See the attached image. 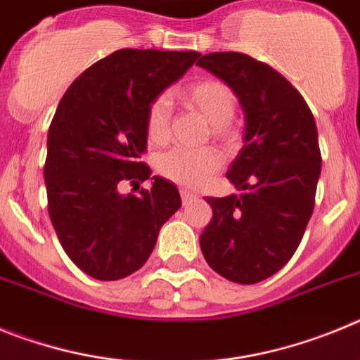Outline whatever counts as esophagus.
<instances>
[{
    "label": "esophagus",
    "mask_w": 360,
    "mask_h": 360,
    "mask_svg": "<svg viewBox=\"0 0 360 360\" xmlns=\"http://www.w3.org/2000/svg\"><path fill=\"white\" fill-rule=\"evenodd\" d=\"M180 196H182L184 205H186V203H189V202H193V200L196 198L195 193H191L189 189H180Z\"/></svg>",
    "instance_id": "1"
}]
</instances>
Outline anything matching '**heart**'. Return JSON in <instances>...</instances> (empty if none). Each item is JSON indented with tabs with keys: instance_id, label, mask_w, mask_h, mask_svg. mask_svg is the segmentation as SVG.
Returning <instances> with one entry per match:
<instances>
[{
	"instance_id": "b5f03b06",
	"label": "heart",
	"mask_w": 360,
	"mask_h": 360,
	"mask_svg": "<svg viewBox=\"0 0 360 360\" xmlns=\"http://www.w3.org/2000/svg\"><path fill=\"white\" fill-rule=\"evenodd\" d=\"M180 101L187 108L211 124L212 136L219 141H231L232 129L231 119L236 111V97L225 82L207 79L196 84H191L180 91ZM146 133L149 141L155 144L165 142L169 135V110L165 101L158 98L149 106L146 115ZM221 165V155L212 148L187 151V149H173L164 153L157 160V171L164 178L178 186L198 187L205 184Z\"/></svg>"
}]
</instances>
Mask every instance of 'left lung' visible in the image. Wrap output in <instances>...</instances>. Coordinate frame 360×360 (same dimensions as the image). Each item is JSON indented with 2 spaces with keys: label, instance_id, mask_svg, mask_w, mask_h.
<instances>
[{
  "label": "left lung",
  "instance_id": "1",
  "mask_svg": "<svg viewBox=\"0 0 360 360\" xmlns=\"http://www.w3.org/2000/svg\"><path fill=\"white\" fill-rule=\"evenodd\" d=\"M196 65L221 79L245 113L243 148L227 169L240 193L205 198L212 219L200 249L219 276L254 285L287 265L310 221L321 174L316 120L281 73L250 56L214 52Z\"/></svg>",
  "mask_w": 360,
  "mask_h": 360
}]
</instances>
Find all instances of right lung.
I'll return each mask as SVG.
<instances>
[{
    "label": "right lung",
    "mask_w": 360,
    "mask_h": 360,
    "mask_svg": "<svg viewBox=\"0 0 360 360\" xmlns=\"http://www.w3.org/2000/svg\"><path fill=\"white\" fill-rule=\"evenodd\" d=\"M198 57L117 50L82 72L57 106L44 164L49 214L65 252L91 278L115 281L136 272L182 205L176 186L162 176L139 195H122L120 184L151 176L139 162L148 149V110Z\"/></svg>",
    "instance_id": "1"
}]
</instances>
